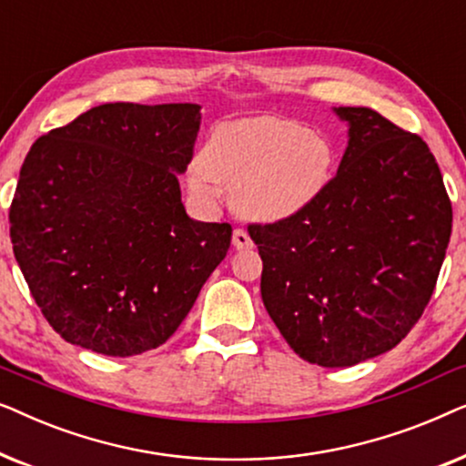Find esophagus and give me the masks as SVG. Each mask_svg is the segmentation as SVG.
Masks as SVG:
<instances>
[{"mask_svg": "<svg viewBox=\"0 0 466 466\" xmlns=\"http://www.w3.org/2000/svg\"><path fill=\"white\" fill-rule=\"evenodd\" d=\"M233 246L238 248V250H246V248H252V239L250 235H248L246 228H235L233 231Z\"/></svg>", "mask_w": 466, "mask_h": 466, "instance_id": "obj_1", "label": "esophagus"}]
</instances>
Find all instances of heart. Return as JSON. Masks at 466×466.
I'll return each instance as SVG.
<instances>
[{
	"label": "heart",
	"mask_w": 466,
	"mask_h": 466,
	"mask_svg": "<svg viewBox=\"0 0 466 466\" xmlns=\"http://www.w3.org/2000/svg\"><path fill=\"white\" fill-rule=\"evenodd\" d=\"M333 150L327 139L289 118L260 116L220 125L190 171L197 195H235L239 212L284 220L303 212L327 187Z\"/></svg>",
	"instance_id": "heart-1"
}]
</instances>
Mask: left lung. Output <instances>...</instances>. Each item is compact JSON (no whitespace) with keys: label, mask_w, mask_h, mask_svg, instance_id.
<instances>
[{"label":"left lung","mask_w":466,"mask_h":466,"mask_svg":"<svg viewBox=\"0 0 466 466\" xmlns=\"http://www.w3.org/2000/svg\"><path fill=\"white\" fill-rule=\"evenodd\" d=\"M350 142L303 212L250 222L260 295L286 343L320 367L392 350L435 290L451 201L426 142L371 107H337Z\"/></svg>","instance_id":"left-lung-1"}]
</instances>
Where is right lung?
Listing matches in <instances>:
<instances>
[{
	"mask_svg": "<svg viewBox=\"0 0 466 466\" xmlns=\"http://www.w3.org/2000/svg\"><path fill=\"white\" fill-rule=\"evenodd\" d=\"M197 104H104L37 137L10 206L31 297L74 346L136 356L169 339L231 246L228 222H197L177 174Z\"/></svg>",
	"mask_w": 466,
	"mask_h": 466,
	"instance_id": "obj_1",
	"label": "right lung"
}]
</instances>
